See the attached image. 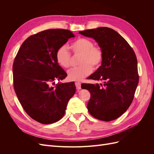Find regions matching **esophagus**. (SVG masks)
Returning a JSON list of instances; mask_svg holds the SVG:
<instances>
[{"instance_id": "obj_1", "label": "esophagus", "mask_w": 154, "mask_h": 154, "mask_svg": "<svg viewBox=\"0 0 154 154\" xmlns=\"http://www.w3.org/2000/svg\"><path fill=\"white\" fill-rule=\"evenodd\" d=\"M75 85L76 87V89H78V90L81 89V83L80 82H75Z\"/></svg>"}]
</instances>
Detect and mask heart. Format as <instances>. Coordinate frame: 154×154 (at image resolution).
Returning a JSON list of instances; mask_svg holds the SVG:
<instances>
[{"label": "heart", "mask_w": 154, "mask_h": 154, "mask_svg": "<svg viewBox=\"0 0 154 154\" xmlns=\"http://www.w3.org/2000/svg\"><path fill=\"white\" fill-rule=\"evenodd\" d=\"M69 48L74 54H81L79 62L80 66L72 67L67 71V77L70 80H80L88 76L91 73L92 67H99L103 60V51L100 47L94 46L93 42L88 38H78L72 42ZM56 59L60 66L63 68L69 67L71 53L66 46L62 45L57 49Z\"/></svg>", "instance_id": "1"}]
</instances>
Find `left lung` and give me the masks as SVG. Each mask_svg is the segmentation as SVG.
Wrapping results in <instances>:
<instances>
[{
    "instance_id": "left-lung-1",
    "label": "left lung",
    "mask_w": 154,
    "mask_h": 154,
    "mask_svg": "<svg viewBox=\"0 0 154 154\" xmlns=\"http://www.w3.org/2000/svg\"><path fill=\"white\" fill-rule=\"evenodd\" d=\"M92 38L103 52L101 66L88 79L103 81L98 83H83L82 88L91 93L87 109L93 117L110 122L120 117L133 101L139 83L136 54L118 32L106 27L79 31Z\"/></svg>"
}]
</instances>
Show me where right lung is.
<instances>
[{"mask_svg": "<svg viewBox=\"0 0 154 154\" xmlns=\"http://www.w3.org/2000/svg\"><path fill=\"white\" fill-rule=\"evenodd\" d=\"M72 37V32L67 29L39 32L23 42L14 60L13 86L17 96L26 113L40 123L51 124L61 119L76 92L73 82L51 86L55 80H62L67 76L57 61L56 53Z\"/></svg>", "mask_w": 154, "mask_h": 154, "instance_id": "1", "label": "right lung"}]
</instances>
